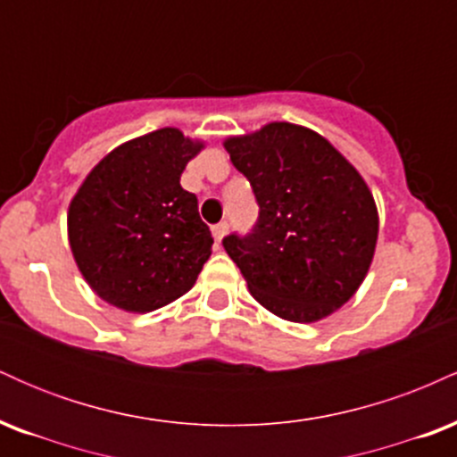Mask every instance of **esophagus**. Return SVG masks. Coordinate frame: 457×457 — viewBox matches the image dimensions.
Returning <instances> with one entry per match:
<instances>
[{
	"mask_svg": "<svg viewBox=\"0 0 457 457\" xmlns=\"http://www.w3.org/2000/svg\"><path fill=\"white\" fill-rule=\"evenodd\" d=\"M228 228H229V225L228 223H217V225H214V228H212V236H214V240H217V243H221V240H223V236L225 234H228Z\"/></svg>",
	"mask_w": 457,
	"mask_h": 457,
	"instance_id": "1",
	"label": "esophagus"
}]
</instances>
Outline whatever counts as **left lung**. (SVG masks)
<instances>
[{"mask_svg": "<svg viewBox=\"0 0 457 457\" xmlns=\"http://www.w3.org/2000/svg\"><path fill=\"white\" fill-rule=\"evenodd\" d=\"M260 206L251 234L223 238L251 296L283 320L318 322L363 283L378 240L365 180L316 130L270 122L225 139Z\"/></svg>", "mask_w": 457, "mask_h": 457, "instance_id": "1", "label": "left lung"}]
</instances>
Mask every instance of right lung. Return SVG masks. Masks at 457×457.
I'll use <instances>...</instances> for the list:
<instances>
[{
    "label": "right lung",
    "mask_w": 457,
    "mask_h": 457,
    "mask_svg": "<svg viewBox=\"0 0 457 457\" xmlns=\"http://www.w3.org/2000/svg\"><path fill=\"white\" fill-rule=\"evenodd\" d=\"M204 148L159 129L109 152L68 206V243L83 279L124 312H154L187 295L211 258L197 197L180 187Z\"/></svg>",
    "instance_id": "right-lung-1"
}]
</instances>
